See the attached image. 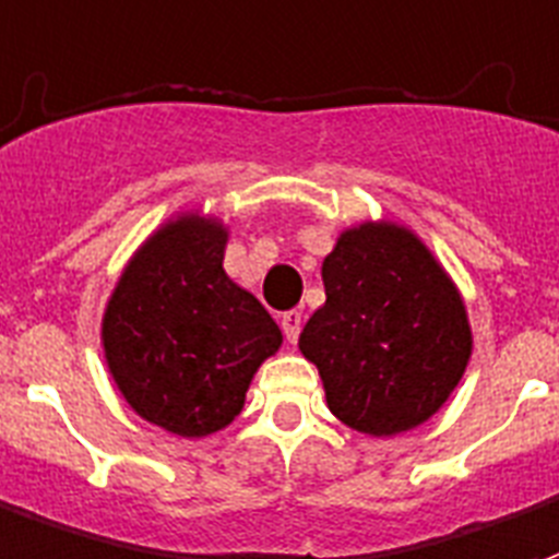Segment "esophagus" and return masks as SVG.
<instances>
[{"instance_id":"1","label":"esophagus","mask_w":559,"mask_h":559,"mask_svg":"<svg viewBox=\"0 0 559 559\" xmlns=\"http://www.w3.org/2000/svg\"><path fill=\"white\" fill-rule=\"evenodd\" d=\"M300 324H304V314L297 312V309L280 314V326H283V333L288 342H297V335H300Z\"/></svg>"}]
</instances>
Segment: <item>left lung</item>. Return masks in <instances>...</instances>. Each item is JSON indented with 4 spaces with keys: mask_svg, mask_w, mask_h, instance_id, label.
<instances>
[{
    "mask_svg": "<svg viewBox=\"0 0 559 559\" xmlns=\"http://www.w3.org/2000/svg\"><path fill=\"white\" fill-rule=\"evenodd\" d=\"M326 304L300 350L318 365L330 413L368 436L427 421L472 356L460 292L409 229L362 224L324 259Z\"/></svg>",
    "mask_w": 559,
    "mask_h": 559,
    "instance_id": "1",
    "label": "left lung"
}]
</instances>
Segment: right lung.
I'll use <instances>...</instances> for the list:
<instances>
[{
	"mask_svg": "<svg viewBox=\"0 0 559 559\" xmlns=\"http://www.w3.org/2000/svg\"><path fill=\"white\" fill-rule=\"evenodd\" d=\"M226 229L182 215L146 241L103 318L105 359L126 404L167 433L209 436L245 406L283 333L224 271Z\"/></svg>",
	"mask_w": 559,
	"mask_h": 559,
	"instance_id": "right-lung-1",
	"label": "right lung"
}]
</instances>
